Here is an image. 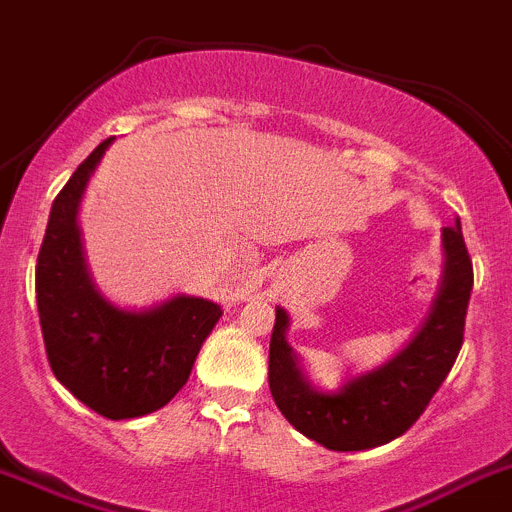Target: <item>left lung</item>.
<instances>
[{
	"label": "left lung",
	"mask_w": 512,
	"mask_h": 512,
	"mask_svg": "<svg viewBox=\"0 0 512 512\" xmlns=\"http://www.w3.org/2000/svg\"><path fill=\"white\" fill-rule=\"evenodd\" d=\"M472 293V262L460 219L442 229V275L432 308L399 351L369 371L348 374L323 389L288 343L290 315L275 308L270 338V391L283 417L313 442L333 452H361L401 437L450 374L465 336Z\"/></svg>",
	"instance_id": "obj_1"
}]
</instances>
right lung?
<instances>
[{
  "instance_id": "obj_1",
  "label": "right lung",
  "mask_w": 512,
  "mask_h": 512,
  "mask_svg": "<svg viewBox=\"0 0 512 512\" xmlns=\"http://www.w3.org/2000/svg\"><path fill=\"white\" fill-rule=\"evenodd\" d=\"M116 138L78 166L50 209L37 257V310L52 374L75 399L108 419L159 412L181 391L222 305L176 293L146 308L105 298L90 275L80 204Z\"/></svg>"
}]
</instances>
